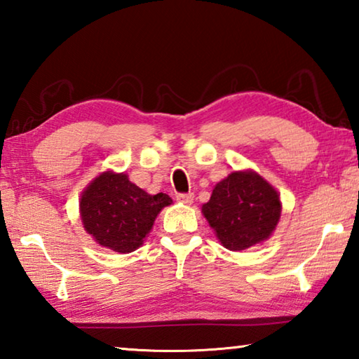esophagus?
<instances>
[{
  "label": "esophagus",
  "instance_id": "34e87169",
  "mask_svg": "<svg viewBox=\"0 0 359 359\" xmlns=\"http://www.w3.org/2000/svg\"><path fill=\"white\" fill-rule=\"evenodd\" d=\"M177 201L182 204L190 205L193 203V194L191 193H180V194H177Z\"/></svg>",
  "mask_w": 359,
  "mask_h": 359
}]
</instances>
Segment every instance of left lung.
<instances>
[{
  "label": "left lung",
  "mask_w": 359,
  "mask_h": 359,
  "mask_svg": "<svg viewBox=\"0 0 359 359\" xmlns=\"http://www.w3.org/2000/svg\"><path fill=\"white\" fill-rule=\"evenodd\" d=\"M203 215L220 244L241 252L267 241L282 214L280 194L253 169L234 171L218 182Z\"/></svg>",
  "instance_id": "8db88e82"
}]
</instances>
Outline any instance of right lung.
Returning a JSON list of instances; mask_svg holds the SVG:
<instances>
[{"label": "right lung", "instance_id": "add662e5", "mask_svg": "<svg viewBox=\"0 0 359 359\" xmlns=\"http://www.w3.org/2000/svg\"><path fill=\"white\" fill-rule=\"evenodd\" d=\"M166 193L149 194L128 174L104 171L90 182L79 199L83 229L96 244L131 253L144 244L160 212L171 205Z\"/></svg>", "mask_w": 359, "mask_h": 359}]
</instances>
